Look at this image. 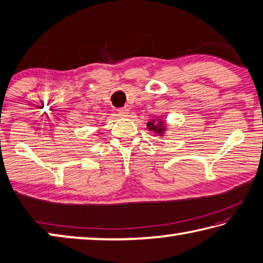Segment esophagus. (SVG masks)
Returning <instances> with one entry per match:
<instances>
[{
	"label": "esophagus",
	"mask_w": 263,
	"mask_h": 263,
	"mask_svg": "<svg viewBox=\"0 0 263 263\" xmlns=\"http://www.w3.org/2000/svg\"><path fill=\"white\" fill-rule=\"evenodd\" d=\"M118 114L119 116H122V117H126V116H128V110L126 108H122L118 110Z\"/></svg>",
	"instance_id": "1"
}]
</instances>
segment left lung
Listing matches in <instances>:
<instances>
[{
	"label": "left lung",
	"instance_id": "left-lung-1",
	"mask_svg": "<svg viewBox=\"0 0 263 263\" xmlns=\"http://www.w3.org/2000/svg\"><path fill=\"white\" fill-rule=\"evenodd\" d=\"M160 125L157 126V124H154V122H148L147 123V126L149 127V130H154V131H158V132H162L163 130V126H162V123L159 122Z\"/></svg>",
	"mask_w": 263,
	"mask_h": 263
}]
</instances>
